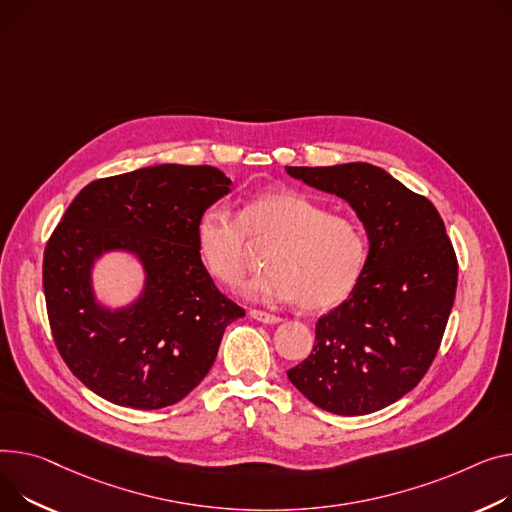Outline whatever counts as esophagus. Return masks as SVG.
<instances>
[{
  "instance_id": "esophagus-1",
  "label": "esophagus",
  "mask_w": 512,
  "mask_h": 512,
  "mask_svg": "<svg viewBox=\"0 0 512 512\" xmlns=\"http://www.w3.org/2000/svg\"><path fill=\"white\" fill-rule=\"evenodd\" d=\"M249 315H251L255 321H259V323H267V325H274V323H280V321H282V319H280V317H276V315L265 313V311H257V309H253Z\"/></svg>"
}]
</instances>
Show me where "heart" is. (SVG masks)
Here are the masks:
<instances>
[{"label": "heart", "mask_w": 512, "mask_h": 512, "mask_svg": "<svg viewBox=\"0 0 512 512\" xmlns=\"http://www.w3.org/2000/svg\"><path fill=\"white\" fill-rule=\"evenodd\" d=\"M267 271L243 286L257 300L296 302L309 311L331 309L356 288L366 265L362 226L329 214L317 199L294 189L249 197L238 218L222 206L203 210L195 224L201 265L224 286H236L251 267V245H267Z\"/></svg>", "instance_id": "heart-1"}]
</instances>
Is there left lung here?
<instances>
[{
  "label": "left lung",
  "instance_id": "left-lung-1",
  "mask_svg": "<svg viewBox=\"0 0 512 512\" xmlns=\"http://www.w3.org/2000/svg\"><path fill=\"white\" fill-rule=\"evenodd\" d=\"M286 173L350 203L368 238L356 288L317 321L313 352L288 379L325 412H379L420 383L445 333L457 290L445 222L426 197L368 162Z\"/></svg>",
  "mask_w": 512,
  "mask_h": 512
}]
</instances>
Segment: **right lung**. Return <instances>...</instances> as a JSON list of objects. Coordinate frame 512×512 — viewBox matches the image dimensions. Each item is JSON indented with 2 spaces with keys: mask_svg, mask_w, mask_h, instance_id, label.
Masks as SVG:
<instances>
[{
  "mask_svg": "<svg viewBox=\"0 0 512 512\" xmlns=\"http://www.w3.org/2000/svg\"><path fill=\"white\" fill-rule=\"evenodd\" d=\"M214 166L156 164L86 185L51 234L43 288L55 346L96 395L133 410H160L210 372L224 329L245 317L214 286L195 247L203 210L230 193ZM127 252L143 290L115 310L93 290V267Z\"/></svg>",
  "mask_w": 512,
  "mask_h": 512,
  "instance_id": "1",
  "label": "right lung"
}]
</instances>
